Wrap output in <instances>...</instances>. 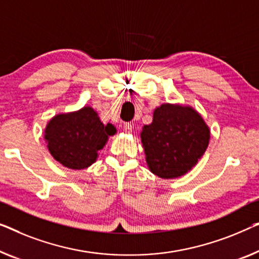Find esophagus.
<instances>
[{"label":"esophagus","mask_w":259,"mask_h":259,"mask_svg":"<svg viewBox=\"0 0 259 259\" xmlns=\"http://www.w3.org/2000/svg\"><path fill=\"white\" fill-rule=\"evenodd\" d=\"M123 131H125V133H132V131H133L132 123L126 122L125 125H123Z\"/></svg>","instance_id":"34e87169"}]
</instances>
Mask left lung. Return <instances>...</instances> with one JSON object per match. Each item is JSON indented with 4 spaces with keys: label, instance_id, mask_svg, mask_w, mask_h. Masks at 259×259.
<instances>
[{
    "label": "left lung",
    "instance_id": "1",
    "mask_svg": "<svg viewBox=\"0 0 259 259\" xmlns=\"http://www.w3.org/2000/svg\"><path fill=\"white\" fill-rule=\"evenodd\" d=\"M149 170L161 179H178L192 170L204 154L210 130L189 105L164 103L140 133Z\"/></svg>",
    "mask_w": 259,
    "mask_h": 259
}]
</instances>
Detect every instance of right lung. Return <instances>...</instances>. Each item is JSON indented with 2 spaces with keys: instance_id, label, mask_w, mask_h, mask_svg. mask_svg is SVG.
Wrapping results in <instances>:
<instances>
[{
  "instance_id": "1",
  "label": "right lung",
  "mask_w": 259,
  "mask_h": 259,
  "mask_svg": "<svg viewBox=\"0 0 259 259\" xmlns=\"http://www.w3.org/2000/svg\"><path fill=\"white\" fill-rule=\"evenodd\" d=\"M115 133L112 123L104 125L91 106H84L52 117L44 130V139L56 161L69 169L80 170L96 162L108 137Z\"/></svg>"
}]
</instances>
